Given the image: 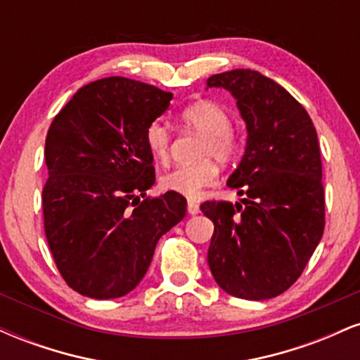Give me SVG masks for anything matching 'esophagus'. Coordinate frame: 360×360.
<instances>
[{"instance_id":"34e87169","label":"esophagus","mask_w":360,"mask_h":360,"mask_svg":"<svg viewBox=\"0 0 360 360\" xmlns=\"http://www.w3.org/2000/svg\"><path fill=\"white\" fill-rule=\"evenodd\" d=\"M188 213L189 214H198V213H200V205L194 203L193 200H189L188 201Z\"/></svg>"}]
</instances>
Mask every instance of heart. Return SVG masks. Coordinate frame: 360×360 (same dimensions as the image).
Instances as JSON below:
<instances>
[{
  "label": "heart",
  "instance_id": "b5f03b06",
  "mask_svg": "<svg viewBox=\"0 0 360 360\" xmlns=\"http://www.w3.org/2000/svg\"><path fill=\"white\" fill-rule=\"evenodd\" d=\"M181 122L198 134L205 135L201 143V162L193 166H179L160 176V186L166 191H174L188 198H198L205 188L217 183V162L230 164L242 150V137L232 128L230 111L220 103L200 100L188 105L181 111ZM146 143L150 155L157 162H166L171 154V131L160 122H152L146 130Z\"/></svg>",
  "mask_w": 360,
  "mask_h": 360
}]
</instances>
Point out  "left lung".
<instances>
[{"label": "left lung", "instance_id": "8db88e82", "mask_svg": "<svg viewBox=\"0 0 360 360\" xmlns=\"http://www.w3.org/2000/svg\"><path fill=\"white\" fill-rule=\"evenodd\" d=\"M206 86L230 91L247 125L245 154L226 183L245 198L200 206L214 225L210 271L235 298H274L298 281L323 235L316 130L307 110L257 71L214 74Z\"/></svg>", "mask_w": 360, "mask_h": 360}]
</instances>
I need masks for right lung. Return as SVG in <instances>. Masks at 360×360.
I'll return each mask as SVG.
<instances>
[{
  "instance_id": "obj_1",
  "label": "right lung",
  "mask_w": 360,
  "mask_h": 360,
  "mask_svg": "<svg viewBox=\"0 0 360 360\" xmlns=\"http://www.w3.org/2000/svg\"><path fill=\"white\" fill-rule=\"evenodd\" d=\"M172 93L127 77L82 86L45 139L44 229L69 288L94 300L125 296L155 245L186 214V198L146 196L155 183L146 130Z\"/></svg>"
}]
</instances>
